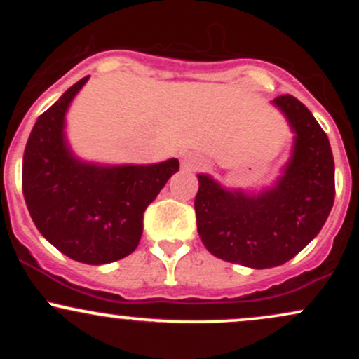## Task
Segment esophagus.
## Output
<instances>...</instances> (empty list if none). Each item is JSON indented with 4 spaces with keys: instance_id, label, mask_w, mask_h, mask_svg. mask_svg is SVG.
<instances>
[{
    "instance_id": "esophagus-1",
    "label": "esophagus",
    "mask_w": 359,
    "mask_h": 359,
    "mask_svg": "<svg viewBox=\"0 0 359 359\" xmlns=\"http://www.w3.org/2000/svg\"><path fill=\"white\" fill-rule=\"evenodd\" d=\"M184 165L185 167H194V165H197V162L194 158H187V160H184Z\"/></svg>"
}]
</instances>
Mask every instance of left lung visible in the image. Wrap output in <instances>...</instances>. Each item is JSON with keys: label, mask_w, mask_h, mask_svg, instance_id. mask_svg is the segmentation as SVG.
<instances>
[{"label": "left lung", "mask_w": 359, "mask_h": 359, "mask_svg": "<svg viewBox=\"0 0 359 359\" xmlns=\"http://www.w3.org/2000/svg\"><path fill=\"white\" fill-rule=\"evenodd\" d=\"M287 119L294 143L280 175L259 191L224 187L197 174V231L209 253L250 269L292 259L323 229L334 204V158L327 135L294 96L271 101Z\"/></svg>", "instance_id": "1"}]
</instances>
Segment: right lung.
I'll return each instance as SVG.
<instances>
[{
  "mask_svg": "<svg viewBox=\"0 0 359 359\" xmlns=\"http://www.w3.org/2000/svg\"><path fill=\"white\" fill-rule=\"evenodd\" d=\"M89 76L36 119L23 154V196L36 229L65 257L104 265L137 250L143 212L179 160L111 165L82 160L65 133V114Z\"/></svg>",
  "mask_w": 359,
  "mask_h": 359,
  "instance_id": "right-lung-1",
  "label": "right lung"
}]
</instances>
